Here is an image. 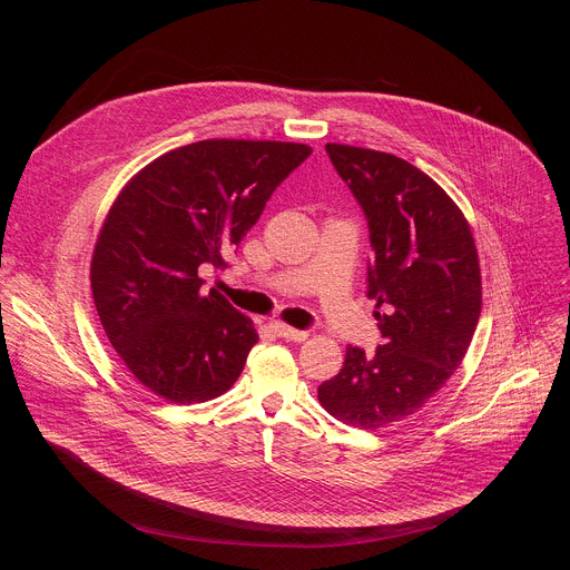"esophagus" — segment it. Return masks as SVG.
Returning a JSON list of instances; mask_svg holds the SVG:
<instances>
[{
  "mask_svg": "<svg viewBox=\"0 0 570 570\" xmlns=\"http://www.w3.org/2000/svg\"><path fill=\"white\" fill-rule=\"evenodd\" d=\"M271 330L275 332V336H279V338H286V341H295V343H299V341H304V338L308 336V332H302V330H293V327H288V324L279 322V320H273V322H271Z\"/></svg>",
  "mask_w": 570,
  "mask_h": 570,
  "instance_id": "obj_1",
  "label": "esophagus"
}]
</instances>
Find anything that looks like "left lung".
I'll list each match as a JSON object with an SVG mask.
<instances>
[{"label":"left lung","mask_w":570,"mask_h":570,"mask_svg":"<svg viewBox=\"0 0 570 570\" xmlns=\"http://www.w3.org/2000/svg\"><path fill=\"white\" fill-rule=\"evenodd\" d=\"M324 148L367 220V297L383 343L372 356L347 347L317 399L336 420L376 431L415 415L460 367L482 306L478 253L458 205L411 161Z\"/></svg>","instance_id":"left-lung-1"}]
</instances>
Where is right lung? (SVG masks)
I'll return each instance as SVG.
<instances>
[{
	"instance_id": "1",
	"label": "right lung",
	"mask_w": 570,
	"mask_h": 570,
	"mask_svg": "<svg viewBox=\"0 0 570 570\" xmlns=\"http://www.w3.org/2000/svg\"><path fill=\"white\" fill-rule=\"evenodd\" d=\"M308 155L304 144L205 139L153 159L115 200L92 295L108 341L153 394L200 403L238 379L259 336L218 291H203L200 271L227 268L225 253Z\"/></svg>"
}]
</instances>
